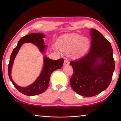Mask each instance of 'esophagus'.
<instances>
[{
	"label": "esophagus",
	"mask_w": 121,
	"mask_h": 121,
	"mask_svg": "<svg viewBox=\"0 0 121 121\" xmlns=\"http://www.w3.org/2000/svg\"><path fill=\"white\" fill-rule=\"evenodd\" d=\"M69 63H69V61L66 60V59H65V61H64L63 65H69Z\"/></svg>",
	"instance_id": "obj_1"
}]
</instances>
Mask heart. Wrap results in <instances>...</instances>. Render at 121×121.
<instances>
[{
    "mask_svg": "<svg viewBox=\"0 0 121 121\" xmlns=\"http://www.w3.org/2000/svg\"><path fill=\"white\" fill-rule=\"evenodd\" d=\"M56 45L61 51L66 53L71 51V56L75 59L83 56L88 50L90 42L87 37L77 34H69L61 36L56 42ZM54 50L59 51L56 48Z\"/></svg>",
    "mask_w": 121,
    "mask_h": 121,
    "instance_id": "heart-1",
    "label": "heart"
}]
</instances>
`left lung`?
<instances>
[{"label": "left lung", "mask_w": 121, "mask_h": 121, "mask_svg": "<svg viewBox=\"0 0 121 121\" xmlns=\"http://www.w3.org/2000/svg\"><path fill=\"white\" fill-rule=\"evenodd\" d=\"M90 31L91 44L88 53L70 62L73 69L71 87L85 97L96 96L107 89L115 69L111 43L98 30L92 29Z\"/></svg>", "instance_id": "left-lung-1"}]
</instances>
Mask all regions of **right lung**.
Instances as JSON below:
<instances>
[{"instance_id": "obj_1", "label": "right lung", "mask_w": 121, "mask_h": 121, "mask_svg": "<svg viewBox=\"0 0 121 121\" xmlns=\"http://www.w3.org/2000/svg\"><path fill=\"white\" fill-rule=\"evenodd\" d=\"M45 35L43 33H31L22 37L17 43L15 47L10 56L9 63L8 65V75L10 81L18 91L26 96H32L43 93L47 89L49 83L51 74L54 71L61 69L62 67L64 59H60L57 60H52L46 56H43V65L40 75L37 79L26 87L18 86L13 81L11 76V70L14 59L20 50V48L24 43H30L34 44L39 49L40 52L43 54L45 52L47 46L44 45L43 38Z\"/></svg>"}]
</instances>
